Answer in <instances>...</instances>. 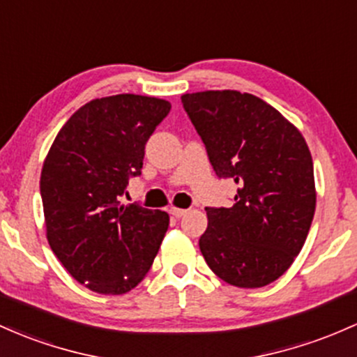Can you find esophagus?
Segmentation results:
<instances>
[{
    "instance_id": "34e87169",
    "label": "esophagus",
    "mask_w": 357,
    "mask_h": 357,
    "mask_svg": "<svg viewBox=\"0 0 357 357\" xmlns=\"http://www.w3.org/2000/svg\"><path fill=\"white\" fill-rule=\"evenodd\" d=\"M186 211H188V210H185V208H174V206H172V208L169 210V213L172 215V217L181 218L183 215H186Z\"/></svg>"
}]
</instances>
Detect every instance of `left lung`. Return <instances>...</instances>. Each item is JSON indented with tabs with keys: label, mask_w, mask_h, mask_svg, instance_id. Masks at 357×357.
Masks as SVG:
<instances>
[{
	"label": "left lung",
	"mask_w": 357,
	"mask_h": 357,
	"mask_svg": "<svg viewBox=\"0 0 357 357\" xmlns=\"http://www.w3.org/2000/svg\"><path fill=\"white\" fill-rule=\"evenodd\" d=\"M181 101L215 174L238 185L230 208H205L199 250L225 283L266 287L293 264L315 213L307 142L276 108L249 93L199 91Z\"/></svg>",
	"instance_id": "left-lung-1"
}]
</instances>
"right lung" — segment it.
Segmentation results:
<instances>
[{
    "label": "right lung",
    "mask_w": 357,
    "mask_h": 357,
    "mask_svg": "<svg viewBox=\"0 0 357 357\" xmlns=\"http://www.w3.org/2000/svg\"><path fill=\"white\" fill-rule=\"evenodd\" d=\"M171 103L140 95L98 98L81 107L50 147L40 174L47 241L70 276L101 295H123L146 278L169 215L125 206L140 176L149 137Z\"/></svg>",
    "instance_id": "1"
}]
</instances>
